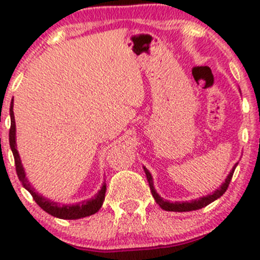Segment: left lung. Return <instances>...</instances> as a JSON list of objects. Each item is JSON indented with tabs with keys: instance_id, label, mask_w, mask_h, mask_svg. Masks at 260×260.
Returning a JSON list of instances; mask_svg holds the SVG:
<instances>
[{
	"instance_id": "obj_1",
	"label": "left lung",
	"mask_w": 260,
	"mask_h": 260,
	"mask_svg": "<svg viewBox=\"0 0 260 260\" xmlns=\"http://www.w3.org/2000/svg\"><path fill=\"white\" fill-rule=\"evenodd\" d=\"M237 165H235V166L233 167V170H232V171H230V174L228 175V177H226V180H225V182L222 183V185L220 186V187L217 188L216 191H214V192H212L211 195L204 196V198L198 199V200L186 201V203H170V201L164 200V199H162L161 196H159L158 193L156 192V190H154L153 182H152V176H151V174H149V171L146 169V167H143V170H145V172H146L147 181H148L149 188H151V192H152V196H153V198H154V201H156V203L158 204V205L161 206V208L164 209V210H166V211L183 212V211L199 210V209L205 208V206H208L209 204H211L212 201H215V200H216V199H219L220 196L224 195L225 191H226L228 187H229V183H230V181H232L233 174H234V170H235V167H237Z\"/></svg>"
}]
</instances>
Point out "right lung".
<instances>
[{
  "instance_id": "obj_1",
  "label": "right lung",
  "mask_w": 260,
  "mask_h": 260,
  "mask_svg": "<svg viewBox=\"0 0 260 260\" xmlns=\"http://www.w3.org/2000/svg\"><path fill=\"white\" fill-rule=\"evenodd\" d=\"M10 115H11V127H10V147L12 149V153H14L15 158V166H16V174L18 180L22 182L23 187L28 191V192L32 195L35 203L40 206L43 210H45L48 214L52 215L55 217H59V219H68V220H75L80 219V217L89 216V215L95 214L99 209L102 208L104 201V196H106L107 186L106 183H103L101 191L94 196L93 199L88 201H84L81 204H77V205H61L60 206L57 203L54 201H50L48 199L43 198L41 195H39L38 192H35L31 185L28 183L27 179L25 176V171H23V167L21 165L20 156H18V152L16 148V125H15V117H14V99L11 102V107H10Z\"/></svg>"
}]
</instances>
